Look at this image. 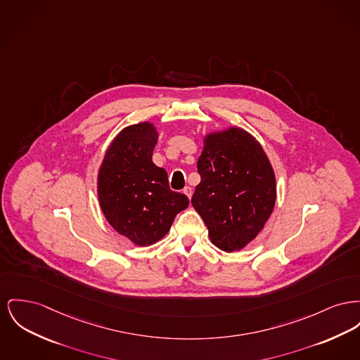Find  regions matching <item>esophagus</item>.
Instances as JSON below:
<instances>
[{
  "label": "esophagus",
  "mask_w": 360,
  "mask_h": 360,
  "mask_svg": "<svg viewBox=\"0 0 360 360\" xmlns=\"http://www.w3.org/2000/svg\"><path fill=\"white\" fill-rule=\"evenodd\" d=\"M184 194H186L189 198H191V194H193V191H191V186H185L184 188Z\"/></svg>",
  "instance_id": "34e87169"
}]
</instances>
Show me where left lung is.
<instances>
[{
	"mask_svg": "<svg viewBox=\"0 0 360 360\" xmlns=\"http://www.w3.org/2000/svg\"><path fill=\"white\" fill-rule=\"evenodd\" d=\"M197 171L201 182L191 204L212 243L229 253L243 249L275 208V172L266 153L250 133L229 127L205 136Z\"/></svg>",
	"mask_w": 360,
	"mask_h": 360,
	"instance_id": "left-lung-1",
	"label": "left lung"
}]
</instances>
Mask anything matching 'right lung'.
Instances as JSON below:
<instances>
[{
	"label": "right lung",
	"mask_w": 360,
	"mask_h": 360,
	"mask_svg": "<svg viewBox=\"0 0 360 360\" xmlns=\"http://www.w3.org/2000/svg\"><path fill=\"white\" fill-rule=\"evenodd\" d=\"M158 130L150 122L122 129L107 148L98 174V197L110 226L137 246L169 233L189 198L169 189L166 169L152 162Z\"/></svg>",
	"instance_id": "obj_1"
}]
</instances>
